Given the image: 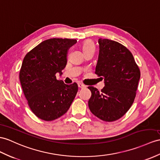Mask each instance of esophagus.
<instances>
[{
	"label": "esophagus",
	"instance_id": "1",
	"mask_svg": "<svg viewBox=\"0 0 160 160\" xmlns=\"http://www.w3.org/2000/svg\"><path fill=\"white\" fill-rule=\"evenodd\" d=\"M78 86H79V88H85V85H83V83H78Z\"/></svg>",
	"mask_w": 160,
	"mask_h": 160
}]
</instances>
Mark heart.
I'll return each instance as SVG.
<instances>
[{
  "label": "heart",
  "instance_id": "obj_1",
  "mask_svg": "<svg viewBox=\"0 0 160 160\" xmlns=\"http://www.w3.org/2000/svg\"><path fill=\"white\" fill-rule=\"evenodd\" d=\"M82 49L83 53L89 52V51H93L95 50V45L93 42L90 40H87L83 42L82 44Z\"/></svg>",
  "mask_w": 160,
  "mask_h": 160
}]
</instances>
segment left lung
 I'll use <instances>...</instances> for the list:
<instances>
[{
    "label": "left lung",
    "instance_id": "1",
    "mask_svg": "<svg viewBox=\"0 0 160 160\" xmlns=\"http://www.w3.org/2000/svg\"><path fill=\"white\" fill-rule=\"evenodd\" d=\"M99 54L95 73L104 79V87H88L92 96L89 110L105 122H113L130 109L136 96L141 72L132 53L125 46L99 38Z\"/></svg>",
    "mask_w": 160,
    "mask_h": 160
}]
</instances>
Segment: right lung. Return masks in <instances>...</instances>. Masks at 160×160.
Here are the masks:
<instances>
[{"label":"right lung","mask_w":160,"mask_h":160,"mask_svg":"<svg viewBox=\"0 0 160 160\" xmlns=\"http://www.w3.org/2000/svg\"><path fill=\"white\" fill-rule=\"evenodd\" d=\"M75 39L50 38L26 54L19 72L23 92L33 113L42 120L52 121L65 114L78 91L76 83L57 80L67 63L68 49Z\"/></svg>","instance_id":"1"}]
</instances>
